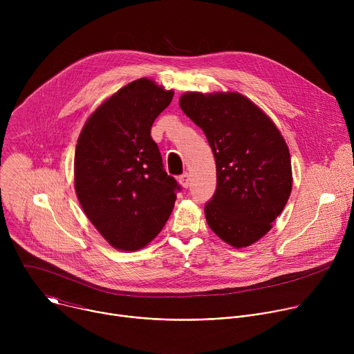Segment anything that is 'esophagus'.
Masks as SVG:
<instances>
[{
    "instance_id": "34e87169",
    "label": "esophagus",
    "mask_w": 354,
    "mask_h": 354,
    "mask_svg": "<svg viewBox=\"0 0 354 354\" xmlns=\"http://www.w3.org/2000/svg\"><path fill=\"white\" fill-rule=\"evenodd\" d=\"M179 183H180L185 189H187V187H189V185H190L189 174H183V175H180V176H179Z\"/></svg>"
}]
</instances>
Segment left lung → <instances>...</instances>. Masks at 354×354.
Here are the masks:
<instances>
[{
    "instance_id": "8db88e82",
    "label": "left lung",
    "mask_w": 354,
    "mask_h": 354,
    "mask_svg": "<svg viewBox=\"0 0 354 354\" xmlns=\"http://www.w3.org/2000/svg\"><path fill=\"white\" fill-rule=\"evenodd\" d=\"M180 109L205 131L216 160L217 187L205 206L209 227L234 248L272 228L291 193L288 147L274 123L238 92H189Z\"/></svg>"
}]
</instances>
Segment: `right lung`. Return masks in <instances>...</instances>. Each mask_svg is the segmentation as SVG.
Listing matches in <instances>:
<instances>
[{"label":"right lung","instance_id":"right-lung-1","mask_svg":"<svg viewBox=\"0 0 354 354\" xmlns=\"http://www.w3.org/2000/svg\"><path fill=\"white\" fill-rule=\"evenodd\" d=\"M174 91L140 78L86 120L75 148V192L84 213L115 248L137 250L168 221L180 185L164 169L151 127Z\"/></svg>","mask_w":354,"mask_h":354}]
</instances>
